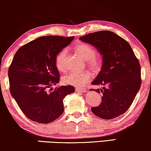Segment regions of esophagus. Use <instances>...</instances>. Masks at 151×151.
Wrapping results in <instances>:
<instances>
[{"label":"esophagus","instance_id":"esophagus-1","mask_svg":"<svg viewBox=\"0 0 151 151\" xmlns=\"http://www.w3.org/2000/svg\"><path fill=\"white\" fill-rule=\"evenodd\" d=\"M87 91V90L86 88H76V92H79V93H85Z\"/></svg>","mask_w":151,"mask_h":151}]
</instances>
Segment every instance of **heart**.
I'll return each mask as SVG.
<instances>
[{
	"instance_id": "1",
	"label": "heart",
	"mask_w": 151,
	"mask_h": 151,
	"mask_svg": "<svg viewBox=\"0 0 151 151\" xmlns=\"http://www.w3.org/2000/svg\"><path fill=\"white\" fill-rule=\"evenodd\" d=\"M74 50L78 55L84 59L88 60L87 63L91 69L93 71H98L101 68L100 59L95 57L96 51L90 45L86 43H80L76 45ZM67 54V50L64 49L60 51L55 58V65L60 71L65 70V61ZM91 78V73L87 71L81 72H70L63 78V81L65 84L72 85L76 87H82L85 85Z\"/></svg>"
}]
</instances>
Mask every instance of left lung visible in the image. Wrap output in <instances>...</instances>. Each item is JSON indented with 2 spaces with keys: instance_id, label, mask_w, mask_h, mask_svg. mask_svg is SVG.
<instances>
[{
  "instance_id": "1",
  "label": "left lung",
  "mask_w": 151,
  "mask_h": 151,
  "mask_svg": "<svg viewBox=\"0 0 151 151\" xmlns=\"http://www.w3.org/2000/svg\"><path fill=\"white\" fill-rule=\"evenodd\" d=\"M102 55V65L91 82L100 88L102 102L91 111L102 119H111L129 109L141 86V67L129 43L114 32L100 31L80 37ZM93 90V89H91Z\"/></svg>"
}]
</instances>
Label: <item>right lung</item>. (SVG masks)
<instances>
[{"mask_svg": "<svg viewBox=\"0 0 151 151\" xmlns=\"http://www.w3.org/2000/svg\"><path fill=\"white\" fill-rule=\"evenodd\" d=\"M74 37L42 36L20 47L8 70L11 95L24 115L48 124L64 112L63 100L75 92L71 85L52 86L60 81L55 58Z\"/></svg>", "mask_w": 151, "mask_h": 151, "instance_id": "right-lung-1", "label": "right lung"}]
</instances>
